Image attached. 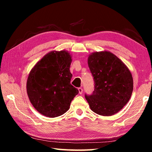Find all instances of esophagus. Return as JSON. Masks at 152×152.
Returning a JSON list of instances; mask_svg holds the SVG:
<instances>
[{"label": "esophagus", "mask_w": 152, "mask_h": 152, "mask_svg": "<svg viewBox=\"0 0 152 152\" xmlns=\"http://www.w3.org/2000/svg\"><path fill=\"white\" fill-rule=\"evenodd\" d=\"M78 93L80 94H81L82 93V92H83V90H82V88H78Z\"/></svg>", "instance_id": "esophagus-1"}]
</instances>
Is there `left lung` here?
<instances>
[{
	"label": "left lung",
	"mask_w": 152,
	"mask_h": 152,
	"mask_svg": "<svg viewBox=\"0 0 152 152\" xmlns=\"http://www.w3.org/2000/svg\"><path fill=\"white\" fill-rule=\"evenodd\" d=\"M88 64L95 84L93 94L85 95L90 108L102 116L116 114L132 96L133 80L129 69L108 51L91 53Z\"/></svg>",
	"instance_id": "left-lung-1"
}]
</instances>
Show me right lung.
Returning <instances> with one entry per match:
<instances>
[{"label":"right lung","instance_id":"right-lung-1","mask_svg":"<svg viewBox=\"0 0 152 152\" xmlns=\"http://www.w3.org/2000/svg\"><path fill=\"white\" fill-rule=\"evenodd\" d=\"M72 55L68 51H51L36 63L27 80L31 103L40 114L59 117L70 109L78 89L70 84Z\"/></svg>","mask_w":152,"mask_h":152}]
</instances>
